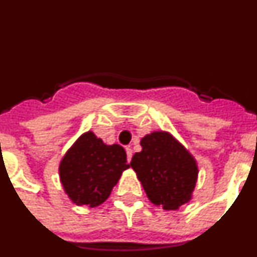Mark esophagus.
<instances>
[{
    "label": "esophagus",
    "instance_id": "obj_1",
    "mask_svg": "<svg viewBox=\"0 0 257 257\" xmlns=\"http://www.w3.org/2000/svg\"><path fill=\"white\" fill-rule=\"evenodd\" d=\"M126 153H127V161L130 162L131 158H133V149H131L130 147H127V148H126Z\"/></svg>",
    "mask_w": 257,
    "mask_h": 257
}]
</instances>
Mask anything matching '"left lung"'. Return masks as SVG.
Wrapping results in <instances>:
<instances>
[{
    "mask_svg": "<svg viewBox=\"0 0 257 257\" xmlns=\"http://www.w3.org/2000/svg\"><path fill=\"white\" fill-rule=\"evenodd\" d=\"M142 152L130 165L149 201L163 210H178L192 199L198 166L192 154L166 131H154L140 142Z\"/></svg>",
    "mask_w": 257,
    "mask_h": 257,
    "instance_id": "8db88e82",
    "label": "left lung"
}]
</instances>
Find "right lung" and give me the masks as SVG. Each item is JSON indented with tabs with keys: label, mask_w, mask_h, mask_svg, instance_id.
Wrapping results in <instances>:
<instances>
[{
	"label": "right lung",
	"mask_w": 257,
	"mask_h": 257,
	"mask_svg": "<svg viewBox=\"0 0 257 257\" xmlns=\"http://www.w3.org/2000/svg\"><path fill=\"white\" fill-rule=\"evenodd\" d=\"M121 145L104 144L92 131L82 134L59 166L61 185L70 201L96 207L110 196L122 172L130 167Z\"/></svg>",
	"instance_id": "obj_1"
}]
</instances>
